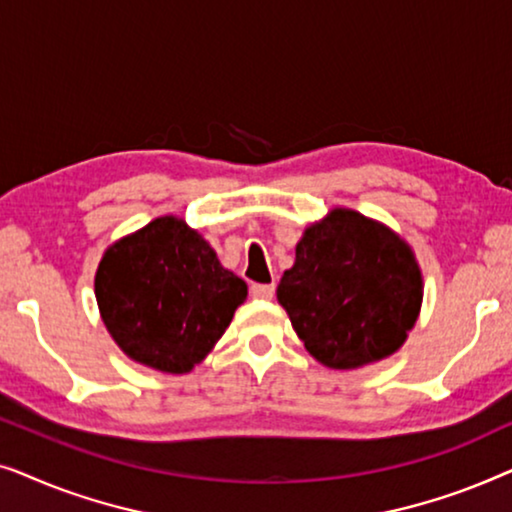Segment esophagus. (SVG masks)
Returning <instances> with one entry per match:
<instances>
[{
	"mask_svg": "<svg viewBox=\"0 0 512 512\" xmlns=\"http://www.w3.org/2000/svg\"><path fill=\"white\" fill-rule=\"evenodd\" d=\"M251 296L258 300H270L275 296V284H254L251 286Z\"/></svg>",
	"mask_w": 512,
	"mask_h": 512,
	"instance_id": "34e87169",
	"label": "esophagus"
}]
</instances>
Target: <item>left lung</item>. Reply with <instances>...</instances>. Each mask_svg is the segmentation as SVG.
Segmentation results:
<instances>
[{"mask_svg": "<svg viewBox=\"0 0 512 512\" xmlns=\"http://www.w3.org/2000/svg\"><path fill=\"white\" fill-rule=\"evenodd\" d=\"M417 256L396 230L333 207L305 228L277 300L321 366L356 370L396 354L422 310Z\"/></svg>", "mask_w": 512, "mask_h": 512, "instance_id": "1", "label": "left lung"}]
</instances>
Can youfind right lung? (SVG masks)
Here are the masks:
<instances>
[{
	"instance_id": "obj_1",
	"label": "right lung",
	"mask_w": 512,
	"mask_h": 512,
	"mask_svg": "<svg viewBox=\"0 0 512 512\" xmlns=\"http://www.w3.org/2000/svg\"><path fill=\"white\" fill-rule=\"evenodd\" d=\"M95 298L128 359L184 375L226 333L247 284L223 268L198 230L170 214L109 244L95 272Z\"/></svg>"
}]
</instances>
